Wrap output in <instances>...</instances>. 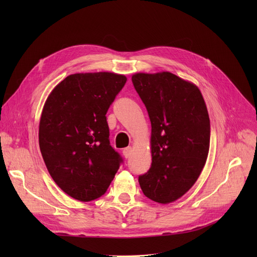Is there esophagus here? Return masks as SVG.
<instances>
[{"label":"esophagus","instance_id":"esophagus-1","mask_svg":"<svg viewBox=\"0 0 257 257\" xmlns=\"http://www.w3.org/2000/svg\"><path fill=\"white\" fill-rule=\"evenodd\" d=\"M123 154H124V156H125L126 158H128V157L130 156V154H131V147L125 148V149L123 150Z\"/></svg>","mask_w":257,"mask_h":257}]
</instances>
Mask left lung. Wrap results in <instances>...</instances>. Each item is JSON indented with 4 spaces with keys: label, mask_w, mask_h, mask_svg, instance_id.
<instances>
[{
    "label": "left lung",
    "mask_w": 257,
    "mask_h": 257,
    "mask_svg": "<svg viewBox=\"0 0 257 257\" xmlns=\"http://www.w3.org/2000/svg\"><path fill=\"white\" fill-rule=\"evenodd\" d=\"M132 83L151 120L152 164L139 176L144 195L170 203L195 184L209 150L210 121L199 88L169 72L139 73Z\"/></svg>",
    "instance_id": "8db88e82"
}]
</instances>
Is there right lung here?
Masks as SVG:
<instances>
[{
	"label": "right lung",
	"mask_w": 257,
	"mask_h": 257,
	"mask_svg": "<svg viewBox=\"0 0 257 257\" xmlns=\"http://www.w3.org/2000/svg\"><path fill=\"white\" fill-rule=\"evenodd\" d=\"M127 78L113 73L67 76L53 89L39 123V148L53 180L72 198L103 196L123 157L110 146L106 113Z\"/></svg>",
	"instance_id": "1"
}]
</instances>
